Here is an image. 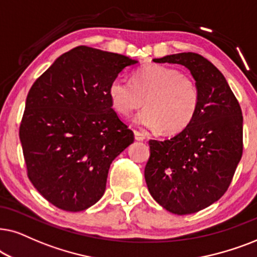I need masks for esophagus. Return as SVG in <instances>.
<instances>
[{
  "label": "esophagus",
  "mask_w": 257,
  "mask_h": 257,
  "mask_svg": "<svg viewBox=\"0 0 257 257\" xmlns=\"http://www.w3.org/2000/svg\"><path fill=\"white\" fill-rule=\"evenodd\" d=\"M134 134H135L136 141H143V140H146V135L142 134V133H140L139 131H134Z\"/></svg>",
  "instance_id": "obj_1"
}]
</instances>
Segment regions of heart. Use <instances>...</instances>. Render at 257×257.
Returning <instances> with one entry per match:
<instances>
[{
  "label": "heart",
  "instance_id": "heart-1",
  "mask_svg": "<svg viewBox=\"0 0 257 257\" xmlns=\"http://www.w3.org/2000/svg\"><path fill=\"white\" fill-rule=\"evenodd\" d=\"M109 98L118 114L129 116L147 107L135 117L139 125L161 129L174 135L183 132L193 122L200 105L197 82L179 69L149 64L135 70L132 83L115 78L109 85Z\"/></svg>",
  "mask_w": 257,
  "mask_h": 257
}]
</instances>
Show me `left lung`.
I'll return each instance as SVG.
<instances>
[{
    "mask_svg": "<svg viewBox=\"0 0 257 257\" xmlns=\"http://www.w3.org/2000/svg\"><path fill=\"white\" fill-rule=\"evenodd\" d=\"M153 61L187 67L200 89V105L183 132L164 141H149L147 186L170 213H197L223 196L242 157L240 103L221 71L201 55L180 53Z\"/></svg>",
    "mask_w": 257,
    "mask_h": 257,
    "instance_id": "1",
    "label": "left lung"
}]
</instances>
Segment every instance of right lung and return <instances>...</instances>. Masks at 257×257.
Wrapping results in <instances>:
<instances>
[{"mask_svg": "<svg viewBox=\"0 0 257 257\" xmlns=\"http://www.w3.org/2000/svg\"><path fill=\"white\" fill-rule=\"evenodd\" d=\"M138 63L78 46L30 88L20 124L27 175L55 207L81 211L104 194L111 162L134 142V133L112 109L109 85Z\"/></svg>", "mask_w": 257, "mask_h": 257, "instance_id": "1", "label": "right lung"}]
</instances>
